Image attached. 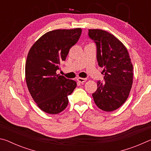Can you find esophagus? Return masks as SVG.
Instances as JSON below:
<instances>
[{
    "instance_id": "1",
    "label": "esophagus",
    "mask_w": 151,
    "mask_h": 151,
    "mask_svg": "<svg viewBox=\"0 0 151 151\" xmlns=\"http://www.w3.org/2000/svg\"><path fill=\"white\" fill-rule=\"evenodd\" d=\"M86 80H87V79L85 78H77V81L78 82V83H85V82L86 81Z\"/></svg>"
}]
</instances>
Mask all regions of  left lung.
Returning a JSON list of instances; mask_svg holds the SVG:
<instances>
[{
    "label": "left lung",
    "mask_w": 151,
    "mask_h": 151,
    "mask_svg": "<svg viewBox=\"0 0 151 151\" xmlns=\"http://www.w3.org/2000/svg\"><path fill=\"white\" fill-rule=\"evenodd\" d=\"M88 37L95 42L99 66L104 68V81L97 82L93 95L99 109L111 112L119 109L129 95L132 85L133 67L124 45L111 33L89 29Z\"/></svg>",
    "instance_id": "left-lung-1"
}]
</instances>
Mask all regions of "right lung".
<instances>
[{"instance_id":"right-lung-1","label":"right lung","mask_w":151,"mask_h":151,"mask_svg":"<svg viewBox=\"0 0 151 151\" xmlns=\"http://www.w3.org/2000/svg\"><path fill=\"white\" fill-rule=\"evenodd\" d=\"M81 32L80 28L52 30L42 35L29 50L25 66L27 87L38 106L47 113L64 111L68 96L76 88L75 81L57 75V70Z\"/></svg>"}]
</instances>
